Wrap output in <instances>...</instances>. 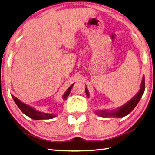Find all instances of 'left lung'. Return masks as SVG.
<instances>
[{
  "mask_svg": "<svg viewBox=\"0 0 155 155\" xmlns=\"http://www.w3.org/2000/svg\"><path fill=\"white\" fill-rule=\"evenodd\" d=\"M145 90V80H144V76H143L142 80L140 85V88L138 92L134 96V97L127 102V103L124 104L123 106L120 107L119 108L113 110H96L95 113L98 116H101L102 117H117V118H121L124 117L128 115L138 103H139L140 100L142 97V94H144ZM86 93L87 97H89V92L87 90V87H86Z\"/></svg>",
  "mask_w": 155,
  "mask_h": 155,
  "instance_id": "obj_1",
  "label": "left lung"
}]
</instances>
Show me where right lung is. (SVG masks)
<instances>
[{
    "instance_id": "obj_1",
    "label": "right lung",
    "mask_w": 155,
    "mask_h": 155,
    "mask_svg": "<svg viewBox=\"0 0 155 155\" xmlns=\"http://www.w3.org/2000/svg\"><path fill=\"white\" fill-rule=\"evenodd\" d=\"M74 85V84H73L72 85L70 86L68 90H67V91L63 96V100H66L67 98H68V96H69L70 92H71L72 87ZM11 96H12V98L14 100L15 103V104L17 105V107L19 108V109L21 110V111L25 114V115L29 117H30L31 119H36V120H40V119H50L56 117V115L53 113H46L38 111V110L35 109L34 108L29 106L28 104L23 103V102L19 100L18 98H17L15 96H14L13 95H11Z\"/></svg>"
}]
</instances>
